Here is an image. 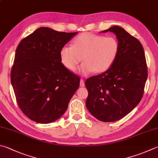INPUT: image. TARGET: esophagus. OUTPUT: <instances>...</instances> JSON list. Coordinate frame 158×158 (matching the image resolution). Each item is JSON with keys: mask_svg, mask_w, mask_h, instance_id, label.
Listing matches in <instances>:
<instances>
[{"mask_svg": "<svg viewBox=\"0 0 158 158\" xmlns=\"http://www.w3.org/2000/svg\"><path fill=\"white\" fill-rule=\"evenodd\" d=\"M84 85H85V84H84V79H81V81H80V86L84 87Z\"/></svg>", "mask_w": 158, "mask_h": 158, "instance_id": "1", "label": "esophagus"}]
</instances>
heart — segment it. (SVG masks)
Masks as SVG:
<instances>
[{
  "mask_svg": "<svg viewBox=\"0 0 158 158\" xmlns=\"http://www.w3.org/2000/svg\"><path fill=\"white\" fill-rule=\"evenodd\" d=\"M119 50L118 41L114 36H104L90 32L80 34L74 40L73 45H65L60 51L63 65L70 71L84 61L79 68L82 75L92 72L101 73L106 71L115 61Z\"/></svg>",
  "mask_w": 158,
  "mask_h": 158,
  "instance_id": "1",
  "label": "heart"
}]
</instances>
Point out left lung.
Returning a JSON list of instances; mask_svg holds the SVG:
<instances>
[{
    "label": "left lung",
    "instance_id": "8db88e82",
    "mask_svg": "<svg viewBox=\"0 0 158 158\" xmlns=\"http://www.w3.org/2000/svg\"><path fill=\"white\" fill-rule=\"evenodd\" d=\"M115 34L119 50L108 70L85 82L88 96L85 106L99 121L111 122L123 118L139 104L148 77L141 43L124 29L113 26L102 32Z\"/></svg>",
    "mask_w": 158,
    "mask_h": 158
}]
</instances>
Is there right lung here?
I'll return each instance as SVG.
<instances>
[{"label":"right lung","mask_w":158,"mask_h":158,"mask_svg":"<svg viewBox=\"0 0 158 158\" xmlns=\"http://www.w3.org/2000/svg\"><path fill=\"white\" fill-rule=\"evenodd\" d=\"M77 34L42 27L19 43L11 82L19 108L31 120L41 124L56 121L79 88V77L60 58L61 48Z\"/></svg>","instance_id":"obj_1"}]
</instances>
